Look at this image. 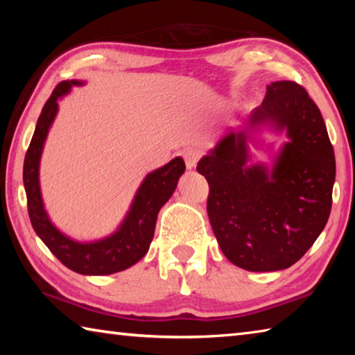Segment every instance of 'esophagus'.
<instances>
[{"label": "esophagus", "mask_w": 355, "mask_h": 355, "mask_svg": "<svg viewBox=\"0 0 355 355\" xmlns=\"http://www.w3.org/2000/svg\"><path fill=\"white\" fill-rule=\"evenodd\" d=\"M183 158H184L186 167H188V169L191 171V169H194V167L197 166V161H199V158H200V152H199V150H194V148L184 150Z\"/></svg>", "instance_id": "esophagus-1"}]
</instances>
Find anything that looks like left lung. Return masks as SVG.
<instances>
[{"instance_id":"obj_1","label":"left lung","mask_w":355,"mask_h":355,"mask_svg":"<svg viewBox=\"0 0 355 355\" xmlns=\"http://www.w3.org/2000/svg\"><path fill=\"white\" fill-rule=\"evenodd\" d=\"M263 126L285 130L288 137L271 168L248 164L247 142L254 143L251 135ZM197 172L209 184L208 218L220 250L245 271L293 266L327 224L334 147L315 101L293 81L269 84L244 128L222 136L199 161Z\"/></svg>"}]
</instances>
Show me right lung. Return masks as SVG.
Returning <instances> with one entry per match:
<instances>
[{
    "mask_svg": "<svg viewBox=\"0 0 355 355\" xmlns=\"http://www.w3.org/2000/svg\"><path fill=\"white\" fill-rule=\"evenodd\" d=\"M86 81L69 80L59 83L40 112L31 144L23 164L28 213L34 232L44 241L51 254L64 266L83 275H107L133 266L147 254L155 235L156 218L161 207L171 199L178 178L184 173V161L177 156L159 169L144 178L131 202L128 213L119 228L110 236L95 241H76L62 233L48 216L40 191V158L53 122L58 116V100L67 95L71 87L84 86Z\"/></svg>",
    "mask_w": 355,
    "mask_h": 355,
    "instance_id": "obj_1",
    "label": "right lung"
}]
</instances>
